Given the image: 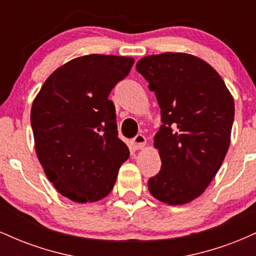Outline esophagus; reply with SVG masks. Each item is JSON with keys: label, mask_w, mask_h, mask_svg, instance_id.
I'll list each match as a JSON object with an SVG mask.
<instances>
[{"label": "esophagus", "mask_w": 256, "mask_h": 256, "mask_svg": "<svg viewBox=\"0 0 256 256\" xmlns=\"http://www.w3.org/2000/svg\"><path fill=\"white\" fill-rule=\"evenodd\" d=\"M146 143V140L143 134H137V136L132 140V146H134V149H136V150H140V149L144 148Z\"/></svg>", "instance_id": "obj_1"}]
</instances>
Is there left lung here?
<instances>
[{
  "label": "left lung",
  "instance_id": "left-lung-1",
  "mask_svg": "<svg viewBox=\"0 0 256 256\" xmlns=\"http://www.w3.org/2000/svg\"><path fill=\"white\" fill-rule=\"evenodd\" d=\"M161 110L154 146L161 170L149 179L155 198L170 206L192 202L219 171L231 142L234 101L210 64L186 52H164L136 64Z\"/></svg>",
  "mask_w": 256,
  "mask_h": 256
}]
</instances>
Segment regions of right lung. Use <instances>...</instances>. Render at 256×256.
I'll return each mask as SVG.
<instances>
[{
    "label": "right lung",
    "mask_w": 256,
    "mask_h": 256,
    "mask_svg": "<svg viewBox=\"0 0 256 256\" xmlns=\"http://www.w3.org/2000/svg\"><path fill=\"white\" fill-rule=\"evenodd\" d=\"M128 56L90 54L49 76L32 102L34 150L46 178L79 204L104 198L130 155L118 138L112 89L130 72Z\"/></svg>",
    "instance_id": "add662e5"
}]
</instances>
